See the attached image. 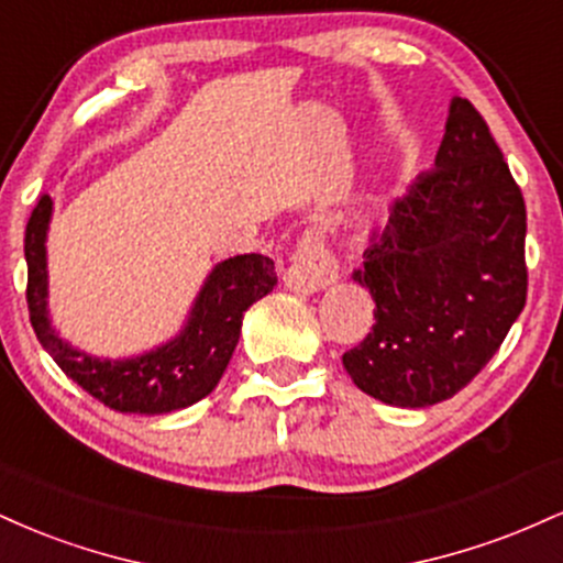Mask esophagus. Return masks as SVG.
<instances>
[{
  "instance_id": "esophagus-1",
  "label": "esophagus",
  "mask_w": 563,
  "mask_h": 563,
  "mask_svg": "<svg viewBox=\"0 0 563 563\" xmlns=\"http://www.w3.org/2000/svg\"><path fill=\"white\" fill-rule=\"evenodd\" d=\"M339 275V264L335 256L328 251V245L322 243L318 232H307L299 241L294 260H290L286 275V286L296 294H318V290L328 288Z\"/></svg>"
}]
</instances>
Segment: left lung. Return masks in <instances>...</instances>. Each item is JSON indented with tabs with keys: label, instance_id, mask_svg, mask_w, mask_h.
<instances>
[{
	"label": "left lung",
	"instance_id": "left-lung-1",
	"mask_svg": "<svg viewBox=\"0 0 563 563\" xmlns=\"http://www.w3.org/2000/svg\"><path fill=\"white\" fill-rule=\"evenodd\" d=\"M527 209L489 126L452 97L434 169L373 235L354 283L376 325L349 349L357 389L394 407L455 397L493 360L527 301Z\"/></svg>",
	"mask_w": 563,
	"mask_h": 563
}]
</instances>
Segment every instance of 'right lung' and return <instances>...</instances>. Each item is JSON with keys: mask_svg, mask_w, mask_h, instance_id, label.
<instances>
[{"mask_svg": "<svg viewBox=\"0 0 563 563\" xmlns=\"http://www.w3.org/2000/svg\"><path fill=\"white\" fill-rule=\"evenodd\" d=\"M55 200L44 192L25 224V264H29V314L38 344L70 380L92 394L102 405L119 412L164 416L196 405L217 389L228 367L245 309L275 288V262L262 254L230 256L219 262L174 339L132 357H95L60 339L49 320V275H47V232Z\"/></svg>", "mask_w": 563, "mask_h": 563, "instance_id": "obj_1", "label": "right lung"}]
</instances>
